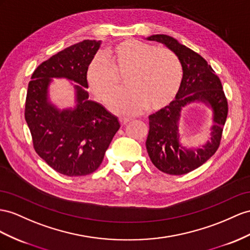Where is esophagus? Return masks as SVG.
<instances>
[{
  "instance_id": "obj_1",
  "label": "esophagus",
  "mask_w": 250,
  "mask_h": 250,
  "mask_svg": "<svg viewBox=\"0 0 250 250\" xmlns=\"http://www.w3.org/2000/svg\"><path fill=\"white\" fill-rule=\"evenodd\" d=\"M132 119L131 118H127V117H120L119 118V121H120V124L121 125H126L127 123H130V121H131Z\"/></svg>"
}]
</instances>
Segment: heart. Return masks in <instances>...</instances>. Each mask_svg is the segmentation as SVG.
I'll return each instance as SVG.
<instances>
[{
	"instance_id": "b5f03b06",
	"label": "heart",
	"mask_w": 250,
	"mask_h": 250,
	"mask_svg": "<svg viewBox=\"0 0 250 250\" xmlns=\"http://www.w3.org/2000/svg\"><path fill=\"white\" fill-rule=\"evenodd\" d=\"M124 76L127 89L112 96L107 105L115 113L135 115L149 105L152 110L168 105L180 91L183 68L169 48L127 39L95 57L86 70L87 84L101 100L117 91Z\"/></svg>"
}]
</instances>
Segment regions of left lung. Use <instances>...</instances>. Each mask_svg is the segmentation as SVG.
I'll list each match as a JSON object with an SVG mask.
<instances>
[{"mask_svg": "<svg viewBox=\"0 0 250 250\" xmlns=\"http://www.w3.org/2000/svg\"><path fill=\"white\" fill-rule=\"evenodd\" d=\"M146 39L165 44L181 61L183 79L175 100L149 116L146 146L151 162L164 173L182 175L201 167L219 149L228 114V104L219 77L207 61L167 35H153ZM200 101L213 108L211 142L203 148L186 149L179 143L178 123L182 107Z\"/></svg>", "mask_w": 250, "mask_h": 250, "instance_id": "8db88e82", "label": "left lung"}]
</instances>
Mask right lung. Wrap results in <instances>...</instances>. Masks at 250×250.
Masks as SVG:
<instances>
[{
  "mask_svg": "<svg viewBox=\"0 0 250 250\" xmlns=\"http://www.w3.org/2000/svg\"><path fill=\"white\" fill-rule=\"evenodd\" d=\"M100 41L84 40L42 62L31 76L25 101V120L34 149L50 168L66 176L93 173L104 161L120 125L117 117L88 100L86 70ZM52 78H66L75 86L77 104L60 111L48 101Z\"/></svg>",
  "mask_w": 250,
  "mask_h": 250,
  "instance_id": "obj_1",
  "label": "right lung"
}]
</instances>
